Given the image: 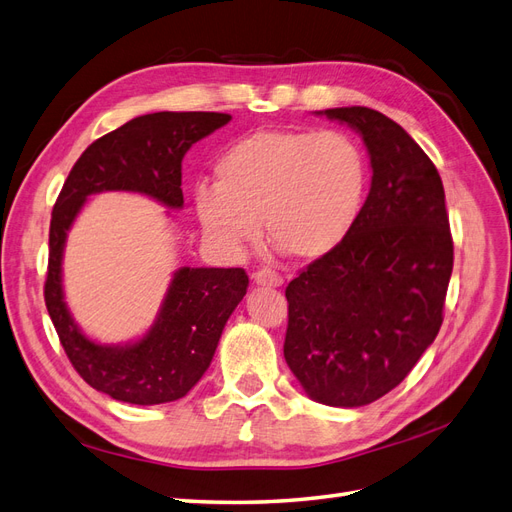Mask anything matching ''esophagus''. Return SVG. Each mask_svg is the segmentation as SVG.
Masks as SVG:
<instances>
[{
	"label": "esophagus",
	"mask_w": 512,
	"mask_h": 512,
	"mask_svg": "<svg viewBox=\"0 0 512 512\" xmlns=\"http://www.w3.org/2000/svg\"><path fill=\"white\" fill-rule=\"evenodd\" d=\"M252 280H254L256 286H271V288H277V286L284 284L282 275L271 271V269H258V271L252 275Z\"/></svg>",
	"instance_id": "34e87169"
}]
</instances>
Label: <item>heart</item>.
I'll return each mask as SVG.
<instances>
[{
	"instance_id": "heart-1",
	"label": "heart",
	"mask_w": 512,
	"mask_h": 512,
	"mask_svg": "<svg viewBox=\"0 0 512 512\" xmlns=\"http://www.w3.org/2000/svg\"><path fill=\"white\" fill-rule=\"evenodd\" d=\"M215 185L194 192L205 237L224 252L267 239L294 260L329 256L359 220L369 164L354 136L339 130H258L215 160Z\"/></svg>"
}]
</instances>
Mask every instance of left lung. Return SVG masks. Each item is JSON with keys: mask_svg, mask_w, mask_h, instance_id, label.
Returning <instances> with one entry per match:
<instances>
[{"mask_svg": "<svg viewBox=\"0 0 512 512\" xmlns=\"http://www.w3.org/2000/svg\"><path fill=\"white\" fill-rule=\"evenodd\" d=\"M359 132L371 185L350 235L288 284L284 356L318 404L359 408L404 380L433 344L453 273L438 168L367 106L318 111Z\"/></svg>", "mask_w": 512, "mask_h": 512, "instance_id": "obj_1", "label": "left lung"}]
</instances>
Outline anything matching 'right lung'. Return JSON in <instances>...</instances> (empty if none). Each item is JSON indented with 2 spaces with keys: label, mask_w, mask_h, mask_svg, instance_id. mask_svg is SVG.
I'll use <instances>...</instances> for the list:
<instances>
[{
  "label": "right lung",
  "mask_w": 512,
  "mask_h": 512,
  "mask_svg": "<svg viewBox=\"0 0 512 512\" xmlns=\"http://www.w3.org/2000/svg\"><path fill=\"white\" fill-rule=\"evenodd\" d=\"M228 121L226 113L162 111L123 123L83 151L53 207L46 309L79 376L117 401L156 406L188 395L211 365L224 324L245 297L250 280L243 269L181 267L141 339L98 344L74 322L64 299L61 260L68 230L85 200L100 192H136L168 209H181L183 156Z\"/></svg>",
  "instance_id": "obj_1"
}]
</instances>
